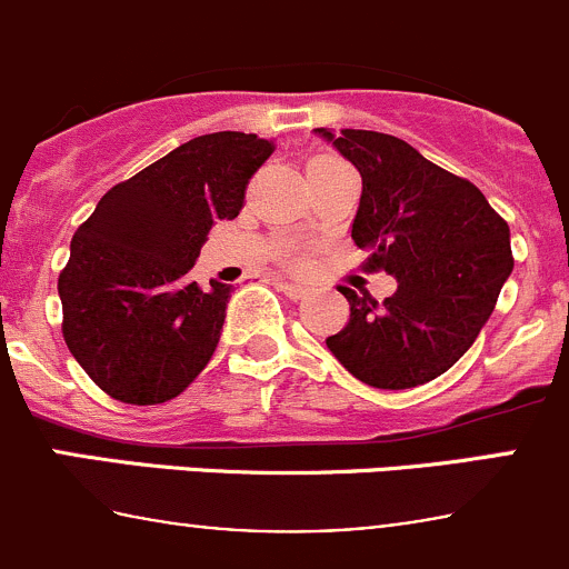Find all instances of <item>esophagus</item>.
<instances>
[{
    "instance_id": "1",
    "label": "esophagus",
    "mask_w": 569,
    "mask_h": 569,
    "mask_svg": "<svg viewBox=\"0 0 569 569\" xmlns=\"http://www.w3.org/2000/svg\"><path fill=\"white\" fill-rule=\"evenodd\" d=\"M278 286L280 291H283L286 297H289V300H306L308 297V289L306 286H300V283H289V280H278Z\"/></svg>"
}]
</instances>
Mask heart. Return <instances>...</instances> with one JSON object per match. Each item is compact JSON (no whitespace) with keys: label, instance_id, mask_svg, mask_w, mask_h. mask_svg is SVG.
<instances>
[{"label":"heart","instance_id":"1","mask_svg":"<svg viewBox=\"0 0 569 569\" xmlns=\"http://www.w3.org/2000/svg\"><path fill=\"white\" fill-rule=\"evenodd\" d=\"M330 159H332V157H317V159H313V162H330ZM295 261H297V263H302V256H297Z\"/></svg>","mask_w":569,"mask_h":569}]
</instances>
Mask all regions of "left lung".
Instances as JSON below:
<instances>
[{
    "mask_svg": "<svg viewBox=\"0 0 569 569\" xmlns=\"http://www.w3.org/2000/svg\"><path fill=\"white\" fill-rule=\"evenodd\" d=\"M363 178L352 239L363 267L386 269L396 291L338 286L349 321L327 349L360 382L386 391L423 386L476 341L515 267L509 226L479 187L438 168L405 140L380 131L317 129Z\"/></svg>",
    "mask_w": 569,
    "mask_h": 569,
    "instance_id": "8db88e82",
    "label": "left lung"
}]
</instances>
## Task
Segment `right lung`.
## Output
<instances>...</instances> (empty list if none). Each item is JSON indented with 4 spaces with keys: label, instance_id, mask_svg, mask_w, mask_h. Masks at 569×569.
<instances>
[{
    "label": "right lung",
    "instance_id": "1",
    "mask_svg": "<svg viewBox=\"0 0 569 569\" xmlns=\"http://www.w3.org/2000/svg\"><path fill=\"white\" fill-rule=\"evenodd\" d=\"M272 140L214 131L114 183L77 228L57 280L62 338L90 380L126 405L187 391L220 343L231 286L189 278L217 220L242 211Z\"/></svg>",
    "mask_w": 569,
    "mask_h": 569
}]
</instances>
